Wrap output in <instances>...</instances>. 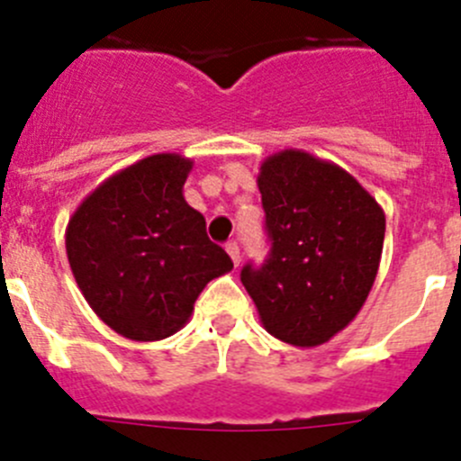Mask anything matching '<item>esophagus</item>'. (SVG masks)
<instances>
[{"instance_id": "obj_1", "label": "esophagus", "mask_w": 461, "mask_h": 461, "mask_svg": "<svg viewBox=\"0 0 461 461\" xmlns=\"http://www.w3.org/2000/svg\"><path fill=\"white\" fill-rule=\"evenodd\" d=\"M226 251H228V256L233 258L235 267H238L240 266V247H238V242H228L226 244Z\"/></svg>"}]
</instances>
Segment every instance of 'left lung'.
<instances>
[{"label": "left lung", "instance_id": "left-lung-1", "mask_svg": "<svg viewBox=\"0 0 461 461\" xmlns=\"http://www.w3.org/2000/svg\"><path fill=\"white\" fill-rule=\"evenodd\" d=\"M258 189L270 254L260 267L247 263L240 279L272 337L325 344L372 291L385 214L353 175L303 149L267 157Z\"/></svg>", "mask_w": 461, "mask_h": 461}]
</instances>
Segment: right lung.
<instances>
[{
  "instance_id": "1",
  "label": "right lung",
  "mask_w": 461,
  "mask_h": 461,
  "mask_svg": "<svg viewBox=\"0 0 461 461\" xmlns=\"http://www.w3.org/2000/svg\"><path fill=\"white\" fill-rule=\"evenodd\" d=\"M191 158L152 154L99 185L73 212L67 256L94 313L117 335L158 341L191 319L194 303L233 260L207 238L182 195Z\"/></svg>"
}]
</instances>
